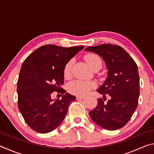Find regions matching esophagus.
<instances>
[{"mask_svg":"<svg viewBox=\"0 0 154 154\" xmlns=\"http://www.w3.org/2000/svg\"><path fill=\"white\" fill-rule=\"evenodd\" d=\"M76 98H77V100H82V99H84L85 98V96H76Z\"/></svg>","mask_w":154,"mask_h":154,"instance_id":"1","label":"esophagus"}]
</instances>
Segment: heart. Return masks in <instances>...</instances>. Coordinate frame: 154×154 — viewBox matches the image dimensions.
<instances>
[{
  "mask_svg": "<svg viewBox=\"0 0 154 154\" xmlns=\"http://www.w3.org/2000/svg\"><path fill=\"white\" fill-rule=\"evenodd\" d=\"M85 60L91 69H94L97 66H102V61L100 57L94 54H90L85 56ZM72 60H70L65 65L64 69V75L65 77H69L71 75ZM96 87V83L92 81L74 80L70 82L68 85V89L71 93L77 95H85L90 91Z\"/></svg>",
  "mask_w": 154,
  "mask_h": 154,
  "instance_id": "1",
  "label": "heart"
}]
</instances>
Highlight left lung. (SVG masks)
Here are the masks:
<instances>
[{
	"instance_id": "obj_1",
	"label": "left lung",
	"mask_w": 154,
	"mask_h": 154,
	"mask_svg": "<svg viewBox=\"0 0 154 154\" xmlns=\"http://www.w3.org/2000/svg\"><path fill=\"white\" fill-rule=\"evenodd\" d=\"M105 62L107 77L97 92L110 96L106 103L98 99L97 106L89 112L93 122L103 128L116 130L130 120L136 110L140 94L139 75L136 62L120 46L102 44L88 47Z\"/></svg>"
}]
</instances>
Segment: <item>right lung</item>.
I'll return each instance as SVG.
<instances>
[{
	"label": "right lung",
	"instance_id": "1",
	"mask_svg": "<svg viewBox=\"0 0 154 154\" xmlns=\"http://www.w3.org/2000/svg\"><path fill=\"white\" fill-rule=\"evenodd\" d=\"M84 46L63 48L45 45L36 49L23 62L17 81L18 108L25 122L39 133L56 129L66 116L69 105L76 98L62 88L64 69ZM63 94L61 100L51 94Z\"/></svg>",
	"mask_w": 154,
	"mask_h": 154
}]
</instances>
